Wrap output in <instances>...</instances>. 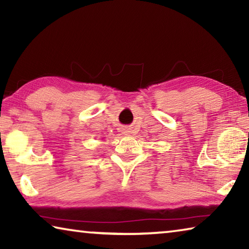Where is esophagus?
<instances>
[{
	"label": "esophagus",
	"instance_id": "esophagus-1",
	"mask_svg": "<svg viewBox=\"0 0 249 249\" xmlns=\"http://www.w3.org/2000/svg\"><path fill=\"white\" fill-rule=\"evenodd\" d=\"M123 132H124V133H128V129H125V128H124Z\"/></svg>",
	"mask_w": 249,
	"mask_h": 249
}]
</instances>
